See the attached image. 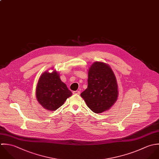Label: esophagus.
Returning a JSON list of instances; mask_svg holds the SVG:
<instances>
[{
	"instance_id": "1",
	"label": "esophagus",
	"mask_w": 159,
	"mask_h": 159,
	"mask_svg": "<svg viewBox=\"0 0 159 159\" xmlns=\"http://www.w3.org/2000/svg\"><path fill=\"white\" fill-rule=\"evenodd\" d=\"M80 92L79 91H74V92H73V94L74 95H80Z\"/></svg>"
}]
</instances>
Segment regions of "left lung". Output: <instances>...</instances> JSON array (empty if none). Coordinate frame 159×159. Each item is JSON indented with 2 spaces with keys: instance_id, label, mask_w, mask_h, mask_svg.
<instances>
[{
  "instance_id": "left-lung-1",
  "label": "left lung",
  "mask_w": 159,
  "mask_h": 159,
  "mask_svg": "<svg viewBox=\"0 0 159 159\" xmlns=\"http://www.w3.org/2000/svg\"><path fill=\"white\" fill-rule=\"evenodd\" d=\"M88 75V87L80 96L93 112L101 114L109 110L117 99L116 77L107 64L99 61L91 65Z\"/></svg>"
}]
</instances>
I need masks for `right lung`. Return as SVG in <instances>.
Masks as SVG:
<instances>
[{"label": "right lung", "instance_id": "1", "mask_svg": "<svg viewBox=\"0 0 159 159\" xmlns=\"http://www.w3.org/2000/svg\"><path fill=\"white\" fill-rule=\"evenodd\" d=\"M39 104L48 111H54L61 107L72 92L61 80L60 74L55 70L45 71L40 76L35 89Z\"/></svg>", "mask_w": 159, "mask_h": 159}]
</instances>
